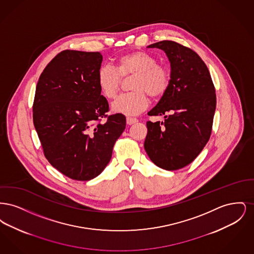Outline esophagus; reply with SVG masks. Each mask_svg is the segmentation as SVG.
<instances>
[{
	"instance_id": "1",
	"label": "esophagus",
	"mask_w": 254,
	"mask_h": 254,
	"mask_svg": "<svg viewBox=\"0 0 254 254\" xmlns=\"http://www.w3.org/2000/svg\"><path fill=\"white\" fill-rule=\"evenodd\" d=\"M138 122V119H136V118H133V117H127V125H133V124H135V123H137Z\"/></svg>"
}]
</instances>
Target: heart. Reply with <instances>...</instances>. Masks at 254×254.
<instances>
[{"label":"heart","mask_w":254,"mask_h":254,"mask_svg":"<svg viewBox=\"0 0 254 254\" xmlns=\"http://www.w3.org/2000/svg\"><path fill=\"white\" fill-rule=\"evenodd\" d=\"M135 74L131 83L133 91L118 97L111 105L114 112L127 116L137 115L148 105L147 94L152 98L163 96L170 84L167 66L157 64L156 59L144 51H133L115 61V67L102 65L97 73V84L108 99H114L121 85L122 76Z\"/></svg>","instance_id":"heart-1"}]
</instances>
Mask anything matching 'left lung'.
<instances>
[{
    "mask_svg": "<svg viewBox=\"0 0 254 254\" xmlns=\"http://www.w3.org/2000/svg\"><path fill=\"white\" fill-rule=\"evenodd\" d=\"M147 48L162 49L171 71L167 92L147 113L165 115V121L146 122L144 146L157 167L177 170L194 161L209 140L216 108L215 88L204 61L192 49L173 41H161Z\"/></svg>",
    "mask_w": 254,
    "mask_h": 254,
    "instance_id": "obj_1",
    "label": "left lung"
}]
</instances>
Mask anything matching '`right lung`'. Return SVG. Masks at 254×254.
<instances>
[{
    "mask_svg": "<svg viewBox=\"0 0 254 254\" xmlns=\"http://www.w3.org/2000/svg\"><path fill=\"white\" fill-rule=\"evenodd\" d=\"M102 61L100 52L64 50L49 62L37 84L33 123L44 154L73 180L97 177L126 128L125 115L107 114L109 103L97 84Z\"/></svg>",
    "mask_w": 254,
    "mask_h": 254,
    "instance_id": "right-lung-1",
    "label": "right lung"
}]
</instances>
